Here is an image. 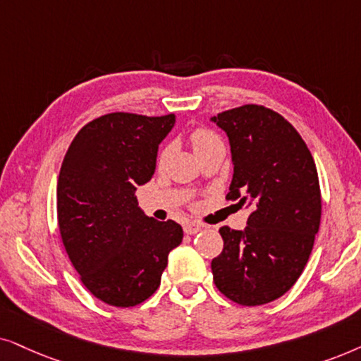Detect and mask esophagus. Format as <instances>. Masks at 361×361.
Segmentation results:
<instances>
[{
    "label": "esophagus",
    "instance_id": "esophagus-1",
    "mask_svg": "<svg viewBox=\"0 0 361 361\" xmlns=\"http://www.w3.org/2000/svg\"><path fill=\"white\" fill-rule=\"evenodd\" d=\"M201 229H203V224H200V223H186L185 224L186 234H196V233H200Z\"/></svg>",
    "mask_w": 361,
    "mask_h": 361
}]
</instances>
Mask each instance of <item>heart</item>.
I'll return each instance as SVG.
<instances>
[{
  "label": "heart",
  "mask_w": 361,
  "mask_h": 361,
  "mask_svg": "<svg viewBox=\"0 0 361 361\" xmlns=\"http://www.w3.org/2000/svg\"><path fill=\"white\" fill-rule=\"evenodd\" d=\"M190 142H191V147H193V150L198 153L203 150V148L213 145V143H218L221 140L216 133L208 130V128H195V130L190 133ZM165 157H166V150L161 152L160 160H165Z\"/></svg>",
  "instance_id": "1"
}]
</instances>
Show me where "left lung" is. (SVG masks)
Masks as SVG:
<instances>
[{
    "label": "left lung",
    "instance_id": "1",
    "mask_svg": "<svg viewBox=\"0 0 361 361\" xmlns=\"http://www.w3.org/2000/svg\"><path fill=\"white\" fill-rule=\"evenodd\" d=\"M226 132L234 173L226 200L251 208L243 231L223 226L224 247L211 261L214 284L239 305L279 299L300 277L322 216L312 153L287 120L262 105L211 118Z\"/></svg>",
    "mask_w": 361,
    "mask_h": 361
}]
</instances>
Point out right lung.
<instances>
[{
	"label": "right lung",
	"instance_id": "add662e5",
	"mask_svg": "<svg viewBox=\"0 0 361 361\" xmlns=\"http://www.w3.org/2000/svg\"><path fill=\"white\" fill-rule=\"evenodd\" d=\"M175 115L114 112L84 125L57 180V223L66 252L90 294L133 307L158 289L183 229L138 206L137 186L155 173L158 145Z\"/></svg>",
	"mask_w": 361,
	"mask_h": 361
}]
</instances>
